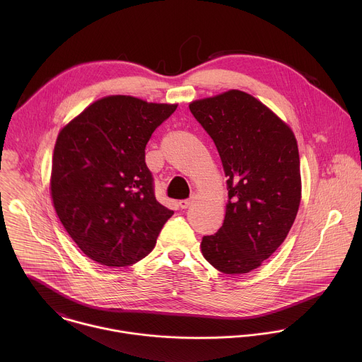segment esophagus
<instances>
[{
    "instance_id": "34e87169",
    "label": "esophagus",
    "mask_w": 362,
    "mask_h": 362,
    "mask_svg": "<svg viewBox=\"0 0 362 362\" xmlns=\"http://www.w3.org/2000/svg\"><path fill=\"white\" fill-rule=\"evenodd\" d=\"M192 202H194V197H192V198H189V199H184V201H180V204H178V205H180L181 209H187V207L189 206Z\"/></svg>"
}]
</instances>
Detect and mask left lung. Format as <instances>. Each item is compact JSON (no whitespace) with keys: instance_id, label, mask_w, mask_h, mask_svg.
I'll return each instance as SVG.
<instances>
[{"instance_id":"obj_1","label":"left lung","mask_w":362,"mask_h":362,"mask_svg":"<svg viewBox=\"0 0 362 362\" xmlns=\"http://www.w3.org/2000/svg\"><path fill=\"white\" fill-rule=\"evenodd\" d=\"M213 139L227 177L223 226L202 238L207 262L226 274L259 267L286 240L300 207L301 174L293 131L241 90L189 104Z\"/></svg>"}]
</instances>
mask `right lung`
Returning a JSON list of instances; mask_svg holds the SVG:
<instances>
[{"label":"right lung","mask_w":362,"mask_h":362,"mask_svg":"<svg viewBox=\"0 0 362 362\" xmlns=\"http://www.w3.org/2000/svg\"><path fill=\"white\" fill-rule=\"evenodd\" d=\"M177 104L108 96L58 134L52 167L55 211L85 255L125 267L145 258L173 210L157 202L145 148Z\"/></svg>","instance_id":"add662e5"}]
</instances>
